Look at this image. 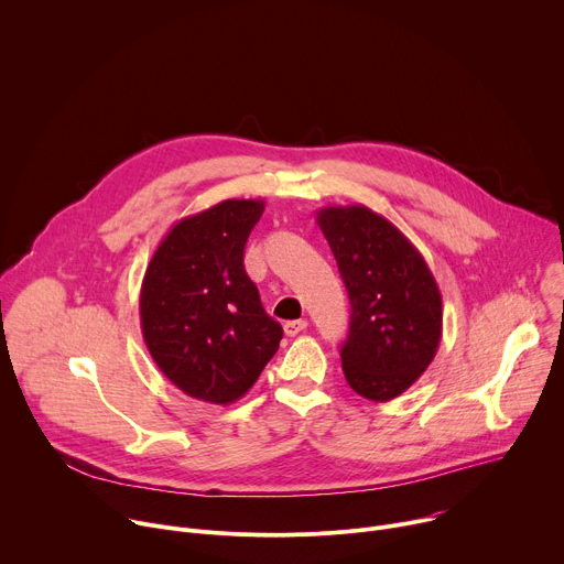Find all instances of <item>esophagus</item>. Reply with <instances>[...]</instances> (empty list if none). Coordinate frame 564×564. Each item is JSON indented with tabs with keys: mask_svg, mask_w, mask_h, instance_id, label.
Here are the masks:
<instances>
[{
	"mask_svg": "<svg viewBox=\"0 0 564 564\" xmlns=\"http://www.w3.org/2000/svg\"><path fill=\"white\" fill-rule=\"evenodd\" d=\"M307 328V321L305 318H296V321H288V324L283 326V330H285V335L288 337H296L299 333H303Z\"/></svg>",
	"mask_w": 564,
	"mask_h": 564,
	"instance_id": "1",
	"label": "esophagus"
}]
</instances>
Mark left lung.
Segmentation results:
<instances>
[{
  "label": "left lung",
  "instance_id": "obj_1",
  "mask_svg": "<svg viewBox=\"0 0 564 564\" xmlns=\"http://www.w3.org/2000/svg\"><path fill=\"white\" fill-rule=\"evenodd\" d=\"M350 299L341 346L348 386L370 399L406 392L437 355L442 294L420 250L390 220L364 205L316 212Z\"/></svg>",
  "mask_w": 564,
  "mask_h": 564
}]
</instances>
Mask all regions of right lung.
Here are the masks:
<instances>
[{
  "instance_id": "obj_1",
  "label": "right lung",
  "mask_w": 564,
  "mask_h": 564,
  "mask_svg": "<svg viewBox=\"0 0 564 564\" xmlns=\"http://www.w3.org/2000/svg\"><path fill=\"white\" fill-rule=\"evenodd\" d=\"M261 198H229L181 218L155 248L140 288L149 355L185 394L227 406L279 350L281 326L243 268Z\"/></svg>"
}]
</instances>
